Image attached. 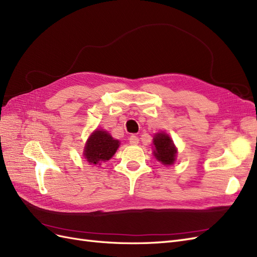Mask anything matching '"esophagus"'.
I'll return each instance as SVG.
<instances>
[{"label": "esophagus", "instance_id": "1", "mask_svg": "<svg viewBox=\"0 0 257 257\" xmlns=\"http://www.w3.org/2000/svg\"><path fill=\"white\" fill-rule=\"evenodd\" d=\"M138 143H139V139L137 136H135V135L130 136V144L131 145H137Z\"/></svg>", "mask_w": 257, "mask_h": 257}]
</instances>
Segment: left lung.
I'll return each mask as SVG.
<instances>
[{
	"mask_svg": "<svg viewBox=\"0 0 257 257\" xmlns=\"http://www.w3.org/2000/svg\"><path fill=\"white\" fill-rule=\"evenodd\" d=\"M154 155L164 165H172L176 161L177 150L170 137L165 133H158L153 138Z\"/></svg>",
	"mask_w": 257,
	"mask_h": 257,
	"instance_id": "1",
	"label": "left lung"
}]
</instances>
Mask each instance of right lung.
<instances>
[{"label": "right lung", "instance_id": "right-lung-1", "mask_svg": "<svg viewBox=\"0 0 257 257\" xmlns=\"http://www.w3.org/2000/svg\"><path fill=\"white\" fill-rule=\"evenodd\" d=\"M119 147L115 141L105 131H95L84 147V158L92 164H98L111 159Z\"/></svg>", "mask_w": 257, "mask_h": 257}]
</instances>
